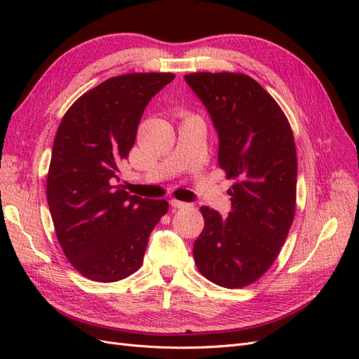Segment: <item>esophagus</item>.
Segmentation results:
<instances>
[{
    "mask_svg": "<svg viewBox=\"0 0 359 359\" xmlns=\"http://www.w3.org/2000/svg\"><path fill=\"white\" fill-rule=\"evenodd\" d=\"M170 206H172V208L182 210V208H189L190 203H187V202H181V201H177V199H172V201H170Z\"/></svg>",
    "mask_w": 359,
    "mask_h": 359,
    "instance_id": "1",
    "label": "esophagus"
}]
</instances>
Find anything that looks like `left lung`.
<instances>
[{"instance_id": "8db88e82", "label": "left lung", "mask_w": 359, "mask_h": 359, "mask_svg": "<svg viewBox=\"0 0 359 359\" xmlns=\"http://www.w3.org/2000/svg\"><path fill=\"white\" fill-rule=\"evenodd\" d=\"M219 133V165L233 180L232 211L201 206L205 226L194 241L199 273L240 289L262 277L278 257L297 208V148L278 103L253 78L232 72L184 76Z\"/></svg>"}]
</instances>
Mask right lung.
<instances>
[{"mask_svg":"<svg viewBox=\"0 0 359 359\" xmlns=\"http://www.w3.org/2000/svg\"><path fill=\"white\" fill-rule=\"evenodd\" d=\"M173 73H127L86 91L64 114L52 147L46 196L58 243L72 266L93 281L123 280L144 262L166 201L115 186L148 102Z\"/></svg>","mask_w":359,"mask_h":359,"instance_id":"obj_1","label":"right lung"}]
</instances>
